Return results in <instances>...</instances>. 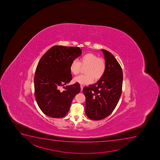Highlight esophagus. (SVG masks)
Returning a JSON list of instances; mask_svg holds the SVG:
<instances>
[{
  "mask_svg": "<svg viewBox=\"0 0 160 160\" xmlns=\"http://www.w3.org/2000/svg\"><path fill=\"white\" fill-rule=\"evenodd\" d=\"M80 88H81V90L82 91L83 89V86L82 85H80Z\"/></svg>",
  "mask_w": 160,
  "mask_h": 160,
  "instance_id": "obj_1",
  "label": "esophagus"
}]
</instances>
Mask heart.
I'll return each instance as SVG.
<instances>
[{
    "label": "heart",
    "mask_w": 160,
    "mask_h": 160,
    "mask_svg": "<svg viewBox=\"0 0 160 160\" xmlns=\"http://www.w3.org/2000/svg\"><path fill=\"white\" fill-rule=\"evenodd\" d=\"M85 68V74L74 78V81L82 85L89 84L93 80H100L105 73L106 63L103 59L98 57L92 53H87L80 58L79 62L77 59L72 61L70 70L74 75H77L81 72L82 68Z\"/></svg>",
    "instance_id": "b5f03b06"
}]
</instances>
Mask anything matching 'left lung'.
I'll return each instance as SVG.
<instances>
[{"label": "left lung", "mask_w": 160, "mask_h": 160, "mask_svg": "<svg viewBox=\"0 0 160 160\" xmlns=\"http://www.w3.org/2000/svg\"><path fill=\"white\" fill-rule=\"evenodd\" d=\"M101 50L106 63L105 73L97 82L83 88L86 97L85 113L94 120L103 119L112 112L122 92L121 66L111 53Z\"/></svg>", "instance_id": "8db88e82"}]
</instances>
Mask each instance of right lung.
Here are the masks:
<instances>
[{
	"instance_id": "obj_1",
	"label": "right lung",
	"mask_w": 160,
	"mask_h": 160,
	"mask_svg": "<svg viewBox=\"0 0 160 160\" xmlns=\"http://www.w3.org/2000/svg\"><path fill=\"white\" fill-rule=\"evenodd\" d=\"M81 53L77 47L55 45L40 59L34 77L35 96L40 109L48 116L58 118L66 116L73 98L80 92L79 83L64 86L72 79V61ZM62 86L63 91L60 90Z\"/></svg>"
}]
</instances>
